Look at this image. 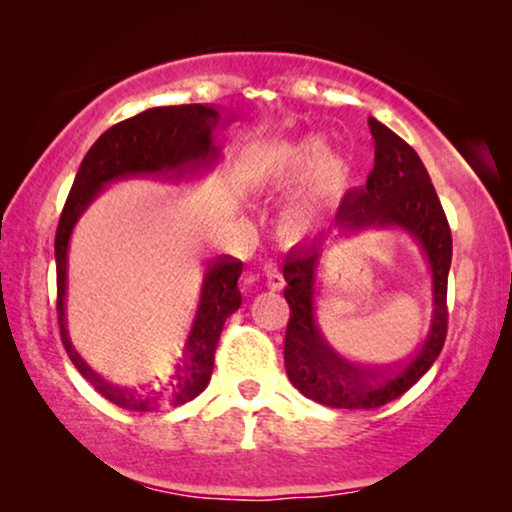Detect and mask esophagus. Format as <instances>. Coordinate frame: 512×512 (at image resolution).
Wrapping results in <instances>:
<instances>
[{"label": "esophagus", "mask_w": 512, "mask_h": 512, "mask_svg": "<svg viewBox=\"0 0 512 512\" xmlns=\"http://www.w3.org/2000/svg\"><path fill=\"white\" fill-rule=\"evenodd\" d=\"M263 270H265V277H268V286L270 289H275V291H279V289H284V275H282V268H279V265L275 263V261H268L263 265Z\"/></svg>", "instance_id": "34e87169"}]
</instances>
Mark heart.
<instances>
[{
    "mask_svg": "<svg viewBox=\"0 0 512 512\" xmlns=\"http://www.w3.org/2000/svg\"><path fill=\"white\" fill-rule=\"evenodd\" d=\"M286 165H289L291 177L303 179L314 170H319V177L314 181L312 193L307 198L298 200L296 205L289 209V219L293 223H307L312 219L314 209L321 200L331 198L345 186L347 179V165L340 158L326 160V144L319 137H307L298 142L286 156Z\"/></svg>",
    "mask_w": 512,
    "mask_h": 512,
    "instance_id": "b5f03b06",
    "label": "heart"
}]
</instances>
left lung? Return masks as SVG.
Here are the masks:
<instances>
[{
  "label": "left lung",
  "instance_id": "1",
  "mask_svg": "<svg viewBox=\"0 0 512 512\" xmlns=\"http://www.w3.org/2000/svg\"><path fill=\"white\" fill-rule=\"evenodd\" d=\"M375 165L361 191L349 193L335 216L345 230L403 228L424 249L433 277V314L424 345L401 368L366 370L328 345L314 317V282L321 256L317 237L286 256L284 298L291 307L284 338L286 375L300 394L328 408L370 410L403 396L438 359L447 335V275L452 263V233L429 172L415 149L375 118Z\"/></svg>",
  "mask_w": 512,
  "mask_h": 512
}]
</instances>
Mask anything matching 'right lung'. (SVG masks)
<instances>
[{
  "instance_id": "right-lung-1",
  "label": "right lung",
  "mask_w": 512,
  "mask_h": 512,
  "mask_svg": "<svg viewBox=\"0 0 512 512\" xmlns=\"http://www.w3.org/2000/svg\"><path fill=\"white\" fill-rule=\"evenodd\" d=\"M221 123L219 111L205 104H179L156 107L121 121L100 135L90 146L76 172L72 191L67 195L55 233V270H58V321L60 338L76 370L118 408L130 412H153L177 408L200 396L212 380L214 352L219 345L223 324L242 305L237 279L242 261L219 256L209 263L202 279L200 303L193 326L174 361L158 377V382L128 389L118 387L97 375L76 352L65 328V291H67V247L74 223L95 200V195L111 181L142 177V174H172L184 177L212 167L219 160V146L212 142V130Z\"/></svg>"
}]
</instances>
